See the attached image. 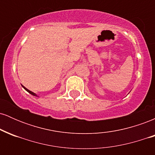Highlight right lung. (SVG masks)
Wrapping results in <instances>:
<instances>
[{
  "instance_id": "right-lung-1",
  "label": "right lung",
  "mask_w": 155,
  "mask_h": 155,
  "mask_svg": "<svg viewBox=\"0 0 155 155\" xmlns=\"http://www.w3.org/2000/svg\"><path fill=\"white\" fill-rule=\"evenodd\" d=\"M22 87H23V88H24V89H25V90H27V91H28V92H29V93H31V95H34V96H36V95H35V94L34 93V92H31V90H28V89H27V88H25V87H24V86H22Z\"/></svg>"
}]
</instances>
